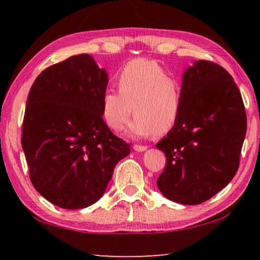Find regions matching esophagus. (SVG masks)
Returning <instances> with one entry per match:
<instances>
[{"label":"esophagus","instance_id":"esophagus-1","mask_svg":"<svg viewBox=\"0 0 260 260\" xmlns=\"http://www.w3.org/2000/svg\"><path fill=\"white\" fill-rule=\"evenodd\" d=\"M133 149L135 151H139V152H142L144 150H147V146H140V144H134Z\"/></svg>","mask_w":260,"mask_h":260}]
</instances>
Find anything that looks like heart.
<instances>
[{"instance_id":"1","label":"heart","mask_w":260,"mask_h":260,"mask_svg":"<svg viewBox=\"0 0 260 260\" xmlns=\"http://www.w3.org/2000/svg\"><path fill=\"white\" fill-rule=\"evenodd\" d=\"M117 85L119 90L107 88L101 100L102 117L111 129H122L132 111L135 118L128 134L133 138L164 135L178 122L182 110L181 82L157 61H128L118 73Z\"/></svg>"}]
</instances>
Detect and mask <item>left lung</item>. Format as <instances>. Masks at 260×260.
<instances>
[{
    "label": "left lung",
    "mask_w": 260,
    "mask_h": 260,
    "mask_svg": "<svg viewBox=\"0 0 260 260\" xmlns=\"http://www.w3.org/2000/svg\"><path fill=\"white\" fill-rule=\"evenodd\" d=\"M246 133L241 91L219 64L197 60L182 77V110L177 124L156 144L167 164L157 180L162 195L196 205L235 177Z\"/></svg>",
    "instance_id": "left-lung-1"
}]
</instances>
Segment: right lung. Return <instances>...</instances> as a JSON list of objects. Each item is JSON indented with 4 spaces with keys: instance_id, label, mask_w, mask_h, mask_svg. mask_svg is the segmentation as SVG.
I'll use <instances>...</instances> for the list:
<instances>
[{
    "instance_id": "obj_1",
    "label": "right lung",
    "mask_w": 260,
    "mask_h": 260,
    "mask_svg": "<svg viewBox=\"0 0 260 260\" xmlns=\"http://www.w3.org/2000/svg\"><path fill=\"white\" fill-rule=\"evenodd\" d=\"M108 82L105 70L81 54L43 70L30 87L21 134L29 179L61 209L98 202L114 166L131 152L103 120L101 100Z\"/></svg>"
}]
</instances>
